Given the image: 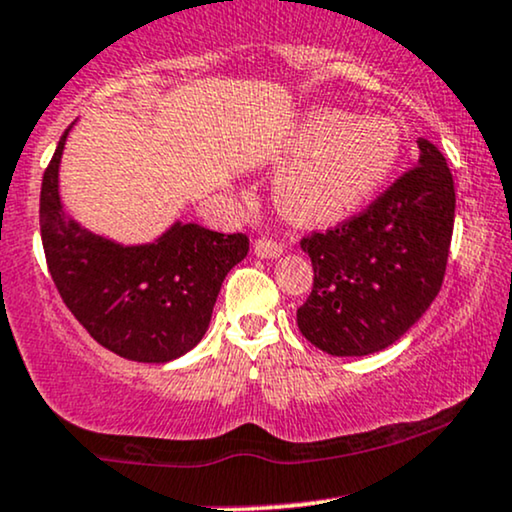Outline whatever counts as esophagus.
I'll return each mask as SVG.
<instances>
[{
    "label": "esophagus",
    "instance_id": "34e87169",
    "mask_svg": "<svg viewBox=\"0 0 512 512\" xmlns=\"http://www.w3.org/2000/svg\"><path fill=\"white\" fill-rule=\"evenodd\" d=\"M252 248H255V255L260 257V260H274V257L283 255V245L276 243V240H272V238L255 240V245H252Z\"/></svg>",
    "mask_w": 512,
    "mask_h": 512
}]
</instances>
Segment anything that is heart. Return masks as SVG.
Masks as SVG:
<instances>
[{
	"mask_svg": "<svg viewBox=\"0 0 512 512\" xmlns=\"http://www.w3.org/2000/svg\"><path fill=\"white\" fill-rule=\"evenodd\" d=\"M295 152L274 181V202L293 224H331L367 205L403 155V133L384 116L315 109L300 121Z\"/></svg>",
	"mask_w": 512,
	"mask_h": 512,
	"instance_id": "obj_1",
	"label": "heart"
}]
</instances>
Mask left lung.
I'll use <instances>...</instances> for the list:
<instances>
[{"instance_id":"left-lung-1","label":"left lung","mask_w":512,"mask_h":512,"mask_svg":"<svg viewBox=\"0 0 512 512\" xmlns=\"http://www.w3.org/2000/svg\"><path fill=\"white\" fill-rule=\"evenodd\" d=\"M415 169L338 229L303 238L315 269L298 329L312 346L362 357L393 346L441 291L455 219L446 157L417 140Z\"/></svg>"}]
</instances>
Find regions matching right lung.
I'll use <instances>...</instances> for the list:
<instances>
[{
	"label": "right lung",
	"instance_id": "obj_1",
	"mask_svg": "<svg viewBox=\"0 0 512 512\" xmlns=\"http://www.w3.org/2000/svg\"><path fill=\"white\" fill-rule=\"evenodd\" d=\"M73 123L42 176L40 233L54 286L100 346L135 362L176 360L207 334L226 274L248 255V236L174 221L152 243L123 245L69 217L59 166Z\"/></svg>",
	"mask_w": 512,
	"mask_h": 512
}]
</instances>
